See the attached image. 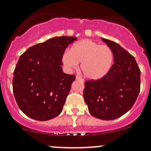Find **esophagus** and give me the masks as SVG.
Segmentation results:
<instances>
[{
    "instance_id": "esophagus-1",
    "label": "esophagus",
    "mask_w": 151,
    "mask_h": 151,
    "mask_svg": "<svg viewBox=\"0 0 151 151\" xmlns=\"http://www.w3.org/2000/svg\"><path fill=\"white\" fill-rule=\"evenodd\" d=\"M76 80H77V81H83V80L82 78H81L80 77H78V76H77V77H76Z\"/></svg>"
}]
</instances>
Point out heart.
I'll use <instances>...</instances> for the list:
<instances>
[{
    "instance_id": "b5f03b06",
    "label": "heart",
    "mask_w": 151,
    "mask_h": 151,
    "mask_svg": "<svg viewBox=\"0 0 151 151\" xmlns=\"http://www.w3.org/2000/svg\"><path fill=\"white\" fill-rule=\"evenodd\" d=\"M62 61L70 70L77 68L78 63H81V70L85 77L96 81L110 71L114 62V52L108 46L86 39L74 43L70 51L64 52Z\"/></svg>"
}]
</instances>
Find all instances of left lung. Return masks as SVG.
I'll return each instance as SVG.
<instances>
[{
    "label": "left lung",
    "instance_id": "1",
    "mask_svg": "<svg viewBox=\"0 0 151 151\" xmlns=\"http://www.w3.org/2000/svg\"><path fill=\"white\" fill-rule=\"evenodd\" d=\"M101 40L112 50L114 63L101 79L86 81L83 97L92 116L111 120L123 116L135 104L140 92L141 71L128 51L115 42Z\"/></svg>",
    "mask_w": 151,
    "mask_h": 151
}]
</instances>
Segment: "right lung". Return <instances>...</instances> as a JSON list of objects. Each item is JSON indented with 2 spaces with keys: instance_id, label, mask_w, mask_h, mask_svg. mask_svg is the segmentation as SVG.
<instances>
[{
  "instance_id": "1",
  "label": "right lung",
  "mask_w": 151,
  "mask_h": 151,
  "mask_svg": "<svg viewBox=\"0 0 151 151\" xmlns=\"http://www.w3.org/2000/svg\"><path fill=\"white\" fill-rule=\"evenodd\" d=\"M75 37H55L20 55L13 89L19 108L32 119L46 121L62 112L75 76L63 72L62 54Z\"/></svg>"
}]
</instances>
